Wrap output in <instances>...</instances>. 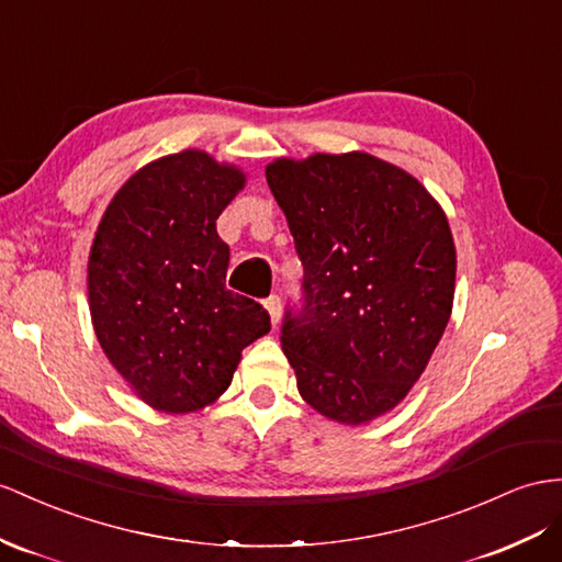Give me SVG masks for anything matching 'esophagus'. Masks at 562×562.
<instances>
[{
  "instance_id": "esophagus-1",
  "label": "esophagus",
  "mask_w": 562,
  "mask_h": 562,
  "mask_svg": "<svg viewBox=\"0 0 562 562\" xmlns=\"http://www.w3.org/2000/svg\"><path fill=\"white\" fill-rule=\"evenodd\" d=\"M266 308H268V313H270L272 325H278V323H280V313H282V299H280L278 294H270V296L266 299Z\"/></svg>"
}]
</instances>
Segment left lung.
Returning <instances> with one entry per match:
<instances>
[{"label":"left lung","mask_w":562,"mask_h":562,"mask_svg":"<svg viewBox=\"0 0 562 562\" xmlns=\"http://www.w3.org/2000/svg\"><path fill=\"white\" fill-rule=\"evenodd\" d=\"M304 266L280 341L299 394L361 425L423 375L453 306L456 247L425 187L370 154L278 158L266 168Z\"/></svg>","instance_id":"8db88e82"}]
</instances>
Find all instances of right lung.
<instances>
[{
    "mask_svg": "<svg viewBox=\"0 0 562 562\" xmlns=\"http://www.w3.org/2000/svg\"><path fill=\"white\" fill-rule=\"evenodd\" d=\"M244 176L187 149L144 166L113 196L88 266L99 344L139 398L192 413L218 398L241 349L270 333L258 301L229 292L215 221Z\"/></svg>",
    "mask_w": 562,
    "mask_h": 562,
    "instance_id": "obj_1",
    "label": "right lung"
}]
</instances>
